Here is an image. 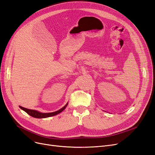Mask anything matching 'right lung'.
Here are the masks:
<instances>
[{"instance_id": "right-lung-1", "label": "right lung", "mask_w": 155, "mask_h": 155, "mask_svg": "<svg viewBox=\"0 0 155 155\" xmlns=\"http://www.w3.org/2000/svg\"><path fill=\"white\" fill-rule=\"evenodd\" d=\"M68 104H66V105L64 106L62 109H59L58 111H55L54 112H49V113H42V112H38L35 110H31V109H26L25 107H22L21 106H19V107L21 108V109H22L23 110H25L27 114H28L29 115H30L32 117H34V118H48V117H50V116H55L58 114H59L61 112H62L63 110H64L65 108L67 107Z\"/></svg>"}]
</instances>
